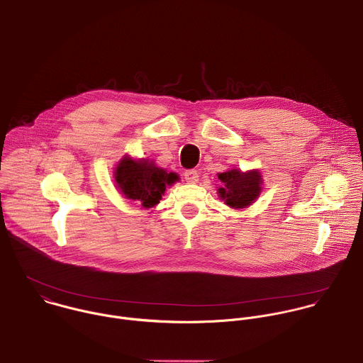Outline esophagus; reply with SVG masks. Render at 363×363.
Masks as SVG:
<instances>
[{
    "label": "esophagus",
    "mask_w": 363,
    "mask_h": 363,
    "mask_svg": "<svg viewBox=\"0 0 363 363\" xmlns=\"http://www.w3.org/2000/svg\"><path fill=\"white\" fill-rule=\"evenodd\" d=\"M184 179H186V182H189V183H196V182L199 180V172L194 170V169L186 170V172H184Z\"/></svg>",
    "instance_id": "34e87169"
}]
</instances>
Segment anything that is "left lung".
Segmentation results:
<instances>
[{
    "instance_id": "1",
    "label": "left lung",
    "mask_w": 363,
    "mask_h": 363,
    "mask_svg": "<svg viewBox=\"0 0 363 363\" xmlns=\"http://www.w3.org/2000/svg\"><path fill=\"white\" fill-rule=\"evenodd\" d=\"M218 179L224 184L218 189V194L233 208H246L262 191L263 180L259 170L243 173L240 169H231L220 173Z\"/></svg>"
}]
</instances>
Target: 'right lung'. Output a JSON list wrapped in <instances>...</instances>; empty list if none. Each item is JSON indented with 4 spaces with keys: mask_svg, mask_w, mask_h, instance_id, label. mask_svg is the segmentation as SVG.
Here are the masks:
<instances>
[{
    "mask_svg": "<svg viewBox=\"0 0 363 363\" xmlns=\"http://www.w3.org/2000/svg\"><path fill=\"white\" fill-rule=\"evenodd\" d=\"M114 174L122 196L143 208L155 207L162 200L166 187L179 180L176 173H167L152 160H133L128 156L122 157Z\"/></svg>",
    "mask_w": 363,
    "mask_h": 363,
    "instance_id": "right-lung-1",
    "label": "right lung"
}]
</instances>
